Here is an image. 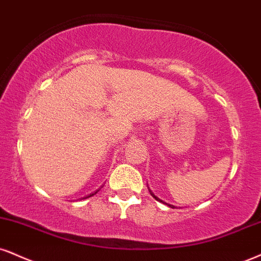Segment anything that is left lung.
<instances>
[{"label": "left lung", "mask_w": 261, "mask_h": 261, "mask_svg": "<svg viewBox=\"0 0 261 261\" xmlns=\"http://www.w3.org/2000/svg\"><path fill=\"white\" fill-rule=\"evenodd\" d=\"M149 192H150V194H152V197H153V198H155L156 200H159V202H162V200H161V199H159V198H156V197L154 196V193H153V192H152V191H150V190H149ZM165 204H166V203H165ZM168 205H169V206H170V208H175V206H174V205H170V204H168Z\"/></svg>", "instance_id": "8db88e82"}]
</instances>
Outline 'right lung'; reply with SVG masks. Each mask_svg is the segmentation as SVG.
<instances>
[{"label": "right lung", "instance_id": "add662e5", "mask_svg": "<svg viewBox=\"0 0 261 261\" xmlns=\"http://www.w3.org/2000/svg\"><path fill=\"white\" fill-rule=\"evenodd\" d=\"M97 192H98V191H96V192H95V193H92V194H90V196H89V197H91V196H93V194H96V193H97Z\"/></svg>", "mask_w": 261, "mask_h": 261}]
</instances>
